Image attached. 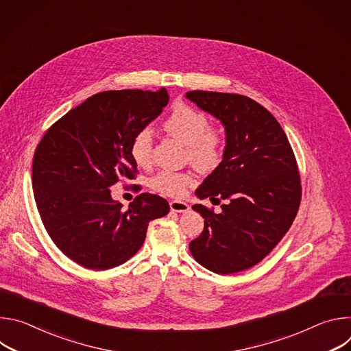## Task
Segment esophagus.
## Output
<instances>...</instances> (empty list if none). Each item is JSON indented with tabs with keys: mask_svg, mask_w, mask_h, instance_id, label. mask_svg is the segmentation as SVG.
<instances>
[{
	"mask_svg": "<svg viewBox=\"0 0 351 351\" xmlns=\"http://www.w3.org/2000/svg\"><path fill=\"white\" fill-rule=\"evenodd\" d=\"M169 207L173 213H187L190 210V206L187 203L178 202V199H175V202H171Z\"/></svg>",
	"mask_w": 351,
	"mask_h": 351,
	"instance_id": "obj_1",
	"label": "esophagus"
}]
</instances>
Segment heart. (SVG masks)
<instances>
[{
	"instance_id": "heart-1",
	"label": "heart",
	"mask_w": 351,
	"mask_h": 351,
	"mask_svg": "<svg viewBox=\"0 0 351 351\" xmlns=\"http://www.w3.org/2000/svg\"><path fill=\"white\" fill-rule=\"evenodd\" d=\"M208 118L191 107L178 106L164 122L165 132L187 147L189 160L202 171L214 169L222 160L223 137L219 132L208 129ZM153 134L148 128L140 129L132 138L129 153L138 167H147L152 161ZM193 183L189 173L161 171L149 178L148 186L164 195L179 197Z\"/></svg>"
}]
</instances>
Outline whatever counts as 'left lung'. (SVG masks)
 I'll use <instances>...</instances> for the list:
<instances>
[{"mask_svg":"<svg viewBox=\"0 0 351 351\" xmlns=\"http://www.w3.org/2000/svg\"><path fill=\"white\" fill-rule=\"evenodd\" d=\"M186 98L225 128L219 165L195 190L219 203L215 214L202 204L204 230L190 243L198 264L215 274H234L258 264L291 226L302 184L290 143L275 117L240 94L187 91Z\"/></svg>","mask_w":351,"mask_h":351,"instance_id":"left-lung-1","label":"left lung"}]
</instances>
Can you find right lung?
<instances>
[{
	"instance_id": "right-lung-1",
	"label": "right lung",
	"mask_w": 351,
	"mask_h": 351,
	"mask_svg": "<svg viewBox=\"0 0 351 351\" xmlns=\"http://www.w3.org/2000/svg\"><path fill=\"white\" fill-rule=\"evenodd\" d=\"M168 101L167 88L97 93L37 145L32 173L37 210L56 245L79 265L104 271L123 264L143 245L148 223L169 213L167 199L148 193L122 210L110 190L134 178L130 141Z\"/></svg>"
}]
</instances>
